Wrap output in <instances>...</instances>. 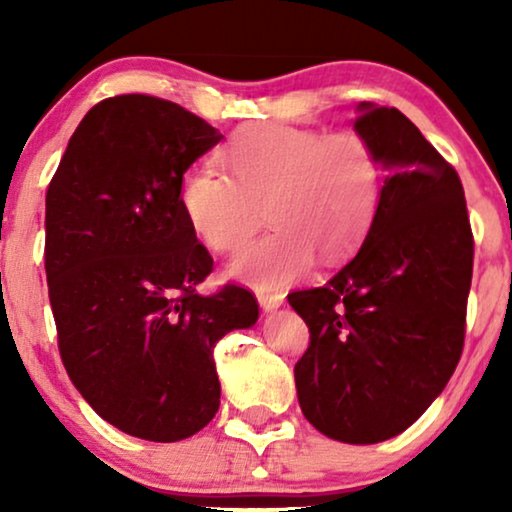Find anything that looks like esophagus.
Masks as SVG:
<instances>
[{
  "label": "esophagus",
  "mask_w": 512,
  "mask_h": 512,
  "mask_svg": "<svg viewBox=\"0 0 512 512\" xmlns=\"http://www.w3.org/2000/svg\"><path fill=\"white\" fill-rule=\"evenodd\" d=\"M256 298H258V305H261L265 312H275V310H279V307H282V303H284V296H282V293L258 291V293H256Z\"/></svg>",
  "instance_id": "34e87169"
}]
</instances>
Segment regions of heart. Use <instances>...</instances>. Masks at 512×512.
Segmentation results:
<instances>
[{
  "instance_id": "b5f03b06",
  "label": "heart",
  "mask_w": 512,
  "mask_h": 512,
  "mask_svg": "<svg viewBox=\"0 0 512 512\" xmlns=\"http://www.w3.org/2000/svg\"><path fill=\"white\" fill-rule=\"evenodd\" d=\"M223 172L186 170L179 202L195 237L233 251L261 226L272 230L228 263L230 277L272 291L312 268L314 254L338 261L363 242L382 202L384 167L359 132L261 123L244 128L219 153Z\"/></svg>"
}]
</instances>
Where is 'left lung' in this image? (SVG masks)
<instances>
[{
  "mask_svg": "<svg viewBox=\"0 0 512 512\" xmlns=\"http://www.w3.org/2000/svg\"><path fill=\"white\" fill-rule=\"evenodd\" d=\"M384 188L359 254L324 286L289 293L310 328L298 403L324 436L373 445L436 401L464 349L473 233L454 167L394 107L361 102Z\"/></svg>",
  "mask_w": 512,
  "mask_h": 512,
  "instance_id": "1",
  "label": "left lung"
}]
</instances>
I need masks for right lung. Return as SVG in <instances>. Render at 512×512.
Returning a JSON list of instances; mask_svg holds the SVG:
<instances>
[{
	"mask_svg": "<svg viewBox=\"0 0 512 512\" xmlns=\"http://www.w3.org/2000/svg\"><path fill=\"white\" fill-rule=\"evenodd\" d=\"M221 132L179 104L118 95L69 139L46 193V279L69 380L104 422L153 443L212 422L214 347L258 319L247 289L195 291L212 272L179 202Z\"/></svg>",
	"mask_w": 512,
	"mask_h": 512,
	"instance_id": "add662e5",
	"label": "right lung"
}]
</instances>
